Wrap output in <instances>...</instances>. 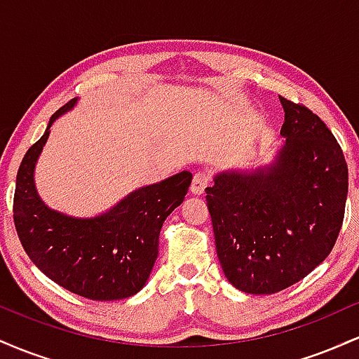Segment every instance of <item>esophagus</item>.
<instances>
[{
  "label": "esophagus",
  "mask_w": 359,
  "mask_h": 359,
  "mask_svg": "<svg viewBox=\"0 0 359 359\" xmlns=\"http://www.w3.org/2000/svg\"><path fill=\"white\" fill-rule=\"evenodd\" d=\"M209 182H211V175L208 174L205 170H199L194 174V179H192V184H191V191L192 194H197V196H201V194H204L205 187H208Z\"/></svg>",
  "instance_id": "esophagus-1"
}]
</instances>
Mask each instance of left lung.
<instances>
[{
    "mask_svg": "<svg viewBox=\"0 0 359 359\" xmlns=\"http://www.w3.org/2000/svg\"><path fill=\"white\" fill-rule=\"evenodd\" d=\"M280 102L285 142L273 163L221 172L205 189L222 271L255 295L294 285L327 258L348 197V165L331 130L304 104Z\"/></svg>",
    "mask_w": 359,
    "mask_h": 359,
    "instance_id": "left-lung-1",
    "label": "left lung"
}]
</instances>
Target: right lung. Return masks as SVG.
Instances as JSON below:
<instances>
[{"instance_id":"1","label":"right lung","mask_w":359,"mask_h":359,"mask_svg":"<svg viewBox=\"0 0 359 359\" xmlns=\"http://www.w3.org/2000/svg\"><path fill=\"white\" fill-rule=\"evenodd\" d=\"M76 102L69 101L52 114L43 137L23 156L16 175L15 228L32 262L60 287L90 300L126 299L142 290L150 277L160 229L184 201L192 174L184 170L138 189L96 217L53 211L36 194L35 163L53 121Z\"/></svg>"}]
</instances>
